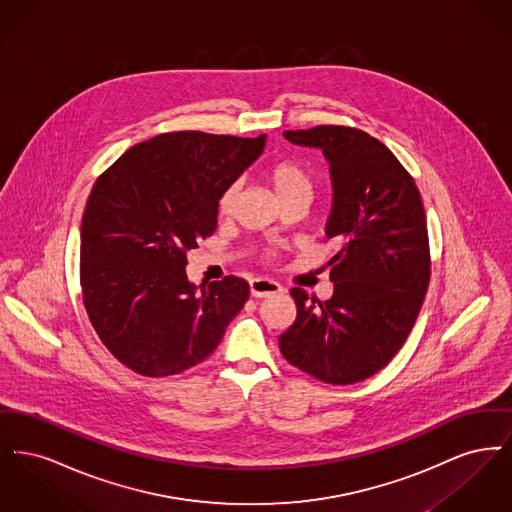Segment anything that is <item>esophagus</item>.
Masks as SVG:
<instances>
[{"label": "esophagus", "instance_id": "1", "mask_svg": "<svg viewBox=\"0 0 512 512\" xmlns=\"http://www.w3.org/2000/svg\"><path fill=\"white\" fill-rule=\"evenodd\" d=\"M249 290H251V295L257 297V299L270 297V295H274V293L284 292V288H282L278 282L268 280V278H255V280H251V282H249Z\"/></svg>", "mask_w": 512, "mask_h": 512}]
</instances>
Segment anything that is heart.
<instances>
[{
    "instance_id": "b5f03b06",
    "label": "heart",
    "mask_w": 512,
    "mask_h": 512,
    "mask_svg": "<svg viewBox=\"0 0 512 512\" xmlns=\"http://www.w3.org/2000/svg\"><path fill=\"white\" fill-rule=\"evenodd\" d=\"M265 178L282 203L292 201V199H301V201L309 203L315 194L313 172L309 171V167H305L301 161H295V159H282V161L268 165L265 169ZM238 195H240L238 182H230L220 192L219 199H217V211H219L220 217L232 215Z\"/></svg>"
}]
</instances>
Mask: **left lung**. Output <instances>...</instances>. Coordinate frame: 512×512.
Returning a JSON list of instances; mask_svg holds the SVG:
<instances>
[{"mask_svg": "<svg viewBox=\"0 0 512 512\" xmlns=\"http://www.w3.org/2000/svg\"><path fill=\"white\" fill-rule=\"evenodd\" d=\"M284 136L320 147L330 161L326 240L340 249L330 261L328 301L292 288L297 317L280 336V351L320 382L357 384L397 355L424 303L432 259L422 197L390 149L359 128L320 124Z\"/></svg>", "mask_w": 512, "mask_h": 512, "instance_id": "8db88e82", "label": "left lung"}]
</instances>
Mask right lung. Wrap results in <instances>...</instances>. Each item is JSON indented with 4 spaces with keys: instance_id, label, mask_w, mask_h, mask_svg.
I'll return each mask as SVG.
<instances>
[{
    "instance_id": "1",
    "label": "right lung",
    "mask_w": 512,
    "mask_h": 512,
    "mask_svg": "<svg viewBox=\"0 0 512 512\" xmlns=\"http://www.w3.org/2000/svg\"><path fill=\"white\" fill-rule=\"evenodd\" d=\"M265 134L165 132L101 172L80 228V288L109 353L147 378L205 361L249 297L224 276L190 284L188 251L217 228V199L261 155Z\"/></svg>"
}]
</instances>
